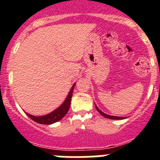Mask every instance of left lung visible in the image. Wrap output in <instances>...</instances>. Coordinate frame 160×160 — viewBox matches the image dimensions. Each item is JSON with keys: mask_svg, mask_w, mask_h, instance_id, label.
Returning a JSON list of instances; mask_svg holds the SVG:
<instances>
[{"mask_svg": "<svg viewBox=\"0 0 160 160\" xmlns=\"http://www.w3.org/2000/svg\"><path fill=\"white\" fill-rule=\"evenodd\" d=\"M96 107V105H95ZM96 109H97V111H98V112L100 113V114L102 115L103 117H105V118H110V119H123L124 117H117V116H111V115H108V114H106L105 113H103L102 111H101L99 110V109L97 107H96Z\"/></svg>", "mask_w": 160, "mask_h": 160, "instance_id": "obj_1", "label": "left lung"}]
</instances>
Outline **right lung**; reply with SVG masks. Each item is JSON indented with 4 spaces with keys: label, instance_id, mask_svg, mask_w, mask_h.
Here are the masks:
<instances>
[{
    "label": "right lung",
    "instance_id": "1",
    "mask_svg": "<svg viewBox=\"0 0 160 160\" xmlns=\"http://www.w3.org/2000/svg\"><path fill=\"white\" fill-rule=\"evenodd\" d=\"M74 86H75V84H73V86L72 87L70 93L68 94L67 98H66V99L65 100V102H63L62 105L60 107H58L57 110H55L54 111H53V112L50 113V114L44 115V116L36 117L32 116V115L29 114H27V115L31 118V119H32L36 122H38V123L41 124H52L58 122L59 120H61L65 115H66V113L69 111V109H70V102H71L72 94H73V88H74Z\"/></svg>",
    "mask_w": 160,
    "mask_h": 160
}]
</instances>
